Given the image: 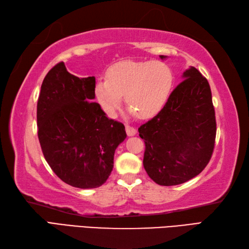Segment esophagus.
I'll return each mask as SVG.
<instances>
[{
  "mask_svg": "<svg viewBox=\"0 0 249 249\" xmlns=\"http://www.w3.org/2000/svg\"><path fill=\"white\" fill-rule=\"evenodd\" d=\"M126 133H127V135L129 137H131V136H135L137 134V130H136V128L131 127V126L126 125Z\"/></svg>",
  "mask_w": 249,
  "mask_h": 249,
  "instance_id": "obj_1",
  "label": "esophagus"
}]
</instances>
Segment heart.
Returning <instances> with one entry per match:
<instances>
[{
  "label": "heart",
  "instance_id": "b5f03b06",
  "mask_svg": "<svg viewBox=\"0 0 249 249\" xmlns=\"http://www.w3.org/2000/svg\"><path fill=\"white\" fill-rule=\"evenodd\" d=\"M173 72L160 61H122L107 71V79H99L94 95L108 115H114L124 95L129 112L140 119L156 115L165 107L172 91Z\"/></svg>",
  "mask_w": 249,
  "mask_h": 249
}]
</instances>
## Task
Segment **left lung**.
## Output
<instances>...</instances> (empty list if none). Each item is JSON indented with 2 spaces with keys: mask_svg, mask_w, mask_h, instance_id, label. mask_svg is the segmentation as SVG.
Returning a JSON list of instances; mask_svg holds the SVG:
<instances>
[{
  "mask_svg": "<svg viewBox=\"0 0 249 249\" xmlns=\"http://www.w3.org/2000/svg\"><path fill=\"white\" fill-rule=\"evenodd\" d=\"M182 80L165 107L138 129L145 143V171L162 186L197 177L214 150L216 121L210 84L193 66L183 72Z\"/></svg>",
  "mask_w": 249,
  "mask_h": 249,
  "instance_id": "1",
  "label": "left lung"
}]
</instances>
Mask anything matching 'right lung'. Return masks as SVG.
I'll list each match as a JSON object with an SVG mask.
<instances>
[{"label":"right lung","instance_id":"add662e5","mask_svg":"<svg viewBox=\"0 0 249 249\" xmlns=\"http://www.w3.org/2000/svg\"><path fill=\"white\" fill-rule=\"evenodd\" d=\"M95 77L78 78L56 64L45 77L37 103L38 139L45 160L71 186L96 188L113 169L125 126L94 103Z\"/></svg>","mask_w":249,"mask_h":249}]
</instances>
